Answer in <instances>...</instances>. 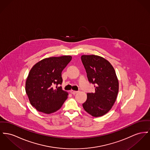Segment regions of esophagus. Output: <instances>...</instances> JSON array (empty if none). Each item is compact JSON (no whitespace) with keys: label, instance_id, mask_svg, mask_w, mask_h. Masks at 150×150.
Returning <instances> with one entry per match:
<instances>
[{"label":"esophagus","instance_id":"obj_1","mask_svg":"<svg viewBox=\"0 0 150 150\" xmlns=\"http://www.w3.org/2000/svg\"><path fill=\"white\" fill-rule=\"evenodd\" d=\"M70 93L73 94V95H75L76 94H77L78 93L77 91H74V90H70Z\"/></svg>","mask_w":150,"mask_h":150}]
</instances>
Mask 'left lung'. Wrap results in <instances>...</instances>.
<instances>
[{
  "mask_svg": "<svg viewBox=\"0 0 150 150\" xmlns=\"http://www.w3.org/2000/svg\"><path fill=\"white\" fill-rule=\"evenodd\" d=\"M81 61L89 82L95 88L94 93H87L83 108L93 117H101L111 109L117 99L119 82L115 71L108 60L98 56L82 55Z\"/></svg>",
  "mask_w": 150,
  "mask_h": 150,
  "instance_id": "1",
  "label": "left lung"
}]
</instances>
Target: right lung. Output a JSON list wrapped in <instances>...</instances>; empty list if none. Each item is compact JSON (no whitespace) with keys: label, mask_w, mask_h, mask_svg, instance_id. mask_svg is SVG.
Here are the masks:
<instances>
[{"label":"right lung","mask_w":150,"mask_h":150,"mask_svg":"<svg viewBox=\"0 0 150 150\" xmlns=\"http://www.w3.org/2000/svg\"><path fill=\"white\" fill-rule=\"evenodd\" d=\"M71 56L52 57L41 60L30 69L25 82V91L36 110L50 114L59 110L68 93L62 89L61 73Z\"/></svg>","instance_id":"add662e5"}]
</instances>
